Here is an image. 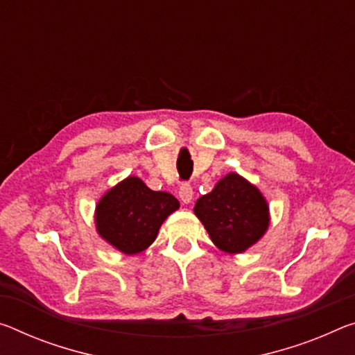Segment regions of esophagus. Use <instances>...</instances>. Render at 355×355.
Segmentation results:
<instances>
[{
	"instance_id": "34e87169",
	"label": "esophagus",
	"mask_w": 355,
	"mask_h": 355,
	"mask_svg": "<svg viewBox=\"0 0 355 355\" xmlns=\"http://www.w3.org/2000/svg\"><path fill=\"white\" fill-rule=\"evenodd\" d=\"M178 196H180V200H182L183 204H189V202L193 200V196H194L193 188H191L188 183L182 184V187H180V191H178Z\"/></svg>"
}]
</instances>
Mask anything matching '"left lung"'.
Listing matches in <instances>:
<instances>
[{"label":"left lung","instance_id":"8db88e82","mask_svg":"<svg viewBox=\"0 0 355 355\" xmlns=\"http://www.w3.org/2000/svg\"><path fill=\"white\" fill-rule=\"evenodd\" d=\"M194 215L218 250L241 254L263 237L270 226L267 199L257 187L230 172L198 199Z\"/></svg>","mask_w":355,"mask_h":355}]
</instances>
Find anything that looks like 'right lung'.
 I'll list each match as a JSON object with an SVG mask.
<instances>
[{"instance_id":"right-lung-1","label":"right lung","mask_w":355,"mask_h":355,"mask_svg":"<svg viewBox=\"0 0 355 355\" xmlns=\"http://www.w3.org/2000/svg\"><path fill=\"white\" fill-rule=\"evenodd\" d=\"M180 208L166 191L150 189L139 177H128L99 199L94 224L99 237L123 254H139L157 237L161 224Z\"/></svg>"}]
</instances>
